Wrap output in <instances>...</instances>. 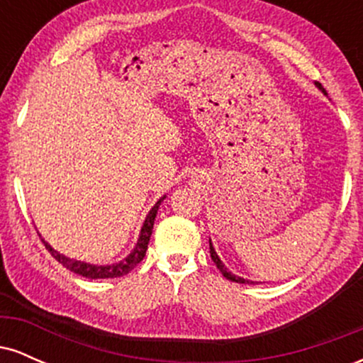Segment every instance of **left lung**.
I'll return each mask as SVG.
<instances>
[{
    "label": "left lung",
    "instance_id": "8db88e82",
    "mask_svg": "<svg viewBox=\"0 0 363 363\" xmlns=\"http://www.w3.org/2000/svg\"><path fill=\"white\" fill-rule=\"evenodd\" d=\"M315 86H318V89L323 91L324 95H328L326 90L323 89V85H320V83H315ZM210 254H211V259H213V262L216 264V268H218L220 272H222V274H223L225 278H227V280L235 281V283H257V281H252V280H245V278H240V277H237V274H234L232 272H228L227 266L223 264L222 259H220V257H218V254H216L213 244H211V240H210Z\"/></svg>",
    "mask_w": 363,
    "mask_h": 363
}]
</instances>
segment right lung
Wrapping results in <instances>:
<instances>
[{
  "instance_id": "right-lung-1",
  "label": "right lung",
  "mask_w": 363,
  "mask_h": 363,
  "mask_svg": "<svg viewBox=\"0 0 363 363\" xmlns=\"http://www.w3.org/2000/svg\"><path fill=\"white\" fill-rule=\"evenodd\" d=\"M165 198H167V196H162L155 205H153L152 210L148 211L147 218H145L143 222V227H141L140 230L138 240H136V245L133 247V251L129 252L124 259H121L119 262H112V264H91V262L72 259V257L65 256V254L57 252L56 249L51 247V244L45 242L39 232H37V234H39L40 239H43L45 249L52 254L54 259L60 261L66 269H69V272L80 274V277L90 278V280H97V278H119V277H124V274H128L131 269H135V266L138 264V262L145 257V254H147L150 237H152V230H153V223H155L157 211L158 208H160V203L164 201Z\"/></svg>"
}]
</instances>
